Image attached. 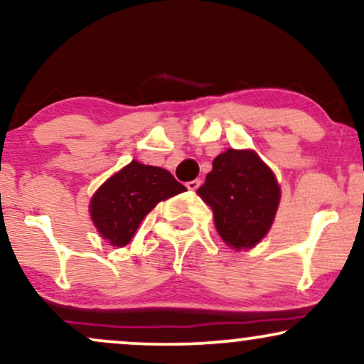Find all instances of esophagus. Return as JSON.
<instances>
[{
    "label": "esophagus",
    "mask_w": 364,
    "mask_h": 364,
    "mask_svg": "<svg viewBox=\"0 0 364 364\" xmlns=\"http://www.w3.org/2000/svg\"><path fill=\"white\" fill-rule=\"evenodd\" d=\"M200 185H202V181H200V179H193V181L186 183V188H188V190L195 191V190H198Z\"/></svg>",
    "instance_id": "esophagus-1"
}]
</instances>
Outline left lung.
<instances>
[{"label": "left lung", "mask_w": 364, "mask_h": 364, "mask_svg": "<svg viewBox=\"0 0 364 364\" xmlns=\"http://www.w3.org/2000/svg\"><path fill=\"white\" fill-rule=\"evenodd\" d=\"M214 210L215 228L232 248H252L269 232L281 190L269 166L252 150L229 149L212 162L196 190Z\"/></svg>", "instance_id": "1"}]
</instances>
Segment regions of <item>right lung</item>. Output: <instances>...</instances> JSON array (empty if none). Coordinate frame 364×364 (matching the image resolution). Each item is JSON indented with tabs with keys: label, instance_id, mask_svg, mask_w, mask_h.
Masks as SVG:
<instances>
[{
	"label": "right lung",
	"instance_id": "right-lung-1",
	"mask_svg": "<svg viewBox=\"0 0 364 364\" xmlns=\"http://www.w3.org/2000/svg\"><path fill=\"white\" fill-rule=\"evenodd\" d=\"M185 190L169 171L132 161L94 195L90 202L92 220L104 240L112 246H124L161 200Z\"/></svg>",
	"mask_w": 364,
	"mask_h": 364
}]
</instances>
